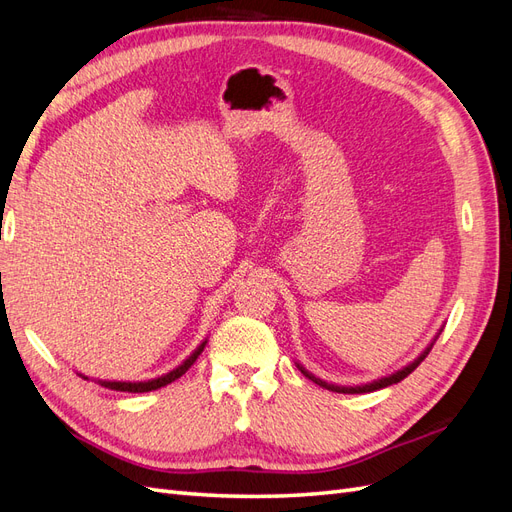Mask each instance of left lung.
I'll list each match as a JSON object with an SVG mask.
<instances>
[{"label":"left lung","instance_id":"left-lung-1","mask_svg":"<svg viewBox=\"0 0 512 512\" xmlns=\"http://www.w3.org/2000/svg\"><path fill=\"white\" fill-rule=\"evenodd\" d=\"M436 339H438V335H436ZM436 339H433V342H436ZM433 342L425 348V352L418 356V359H414L410 365H406L404 369H399V371H395V374H391V376H386V378H380V380H374V382H367V384H361V386H337V384H329V382H324V380H320V378H316L314 374H309V371L305 369V367H301L299 363H297V367L301 369V374L303 376H307L309 380L312 382H316V384H320V386H324V389H329V391H335V393H350V395H354V393H371V391H378V389H384V386H391V384H397V382H401L404 380L406 376H410L412 371L421 365V361L425 359V356L429 354V350H431V346H433Z\"/></svg>","mask_w":512,"mask_h":512}]
</instances>
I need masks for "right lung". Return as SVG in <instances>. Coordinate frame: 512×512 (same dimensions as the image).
I'll use <instances>...</instances> for the list:
<instances>
[{
    "instance_id": "right-lung-1",
    "label": "right lung",
    "mask_w": 512,
    "mask_h": 512,
    "mask_svg": "<svg viewBox=\"0 0 512 512\" xmlns=\"http://www.w3.org/2000/svg\"><path fill=\"white\" fill-rule=\"evenodd\" d=\"M205 344H207V339H205V342L200 344L179 367H175L173 371H168V374H164V376H160V378L145 380V382H111V380H98V384H102L104 389L121 391V393H149V391H156V389H160V386H166V384H170V382H175L177 378H181V376L185 374V371H188V369L194 365V361L198 359L200 352L205 350ZM83 378H85V376H83ZM85 380H87V378H85Z\"/></svg>"
}]
</instances>
